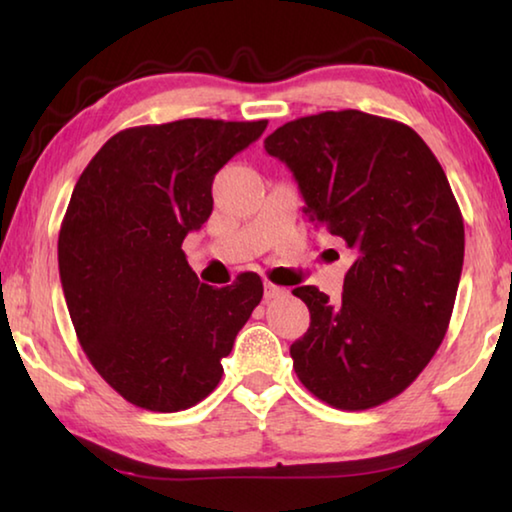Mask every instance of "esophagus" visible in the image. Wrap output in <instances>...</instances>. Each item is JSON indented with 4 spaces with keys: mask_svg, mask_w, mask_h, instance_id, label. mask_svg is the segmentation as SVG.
Here are the masks:
<instances>
[{
    "mask_svg": "<svg viewBox=\"0 0 512 512\" xmlns=\"http://www.w3.org/2000/svg\"><path fill=\"white\" fill-rule=\"evenodd\" d=\"M284 293H287V289L275 287V284H271V282H266V284H264V298H266V300L280 298V296H284Z\"/></svg>",
    "mask_w": 512,
    "mask_h": 512,
    "instance_id": "obj_1",
    "label": "esophagus"
}]
</instances>
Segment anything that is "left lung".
Segmentation results:
<instances>
[{"mask_svg": "<svg viewBox=\"0 0 512 512\" xmlns=\"http://www.w3.org/2000/svg\"><path fill=\"white\" fill-rule=\"evenodd\" d=\"M264 149L296 178L311 223L354 250L343 296L298 287L311 323L291 345L307 391L363 411L400 395L443 343L461 282L463 216L406 124L361 110L293 119Z\"/></svg>", "mask_w": 512, "mask_h": 512, "instance_id": "obj_1", "label": "left lung"}]
</instances>
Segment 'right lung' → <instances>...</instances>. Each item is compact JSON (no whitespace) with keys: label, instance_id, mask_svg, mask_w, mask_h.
Wrapping results in <instances>:
<instances>
[{"label":"right lung","instance_id":"right-lung-1","mask_svg":"<svg viewBox=\"0 0 512 512\" xmlns=\"http://www.w3.org/2000/svg\"><path fill=\"white\" fill-rule=\"evenodd\" d=\"M266 119L126 128L81 173L58 235L65 302L83 352L140 409L173 413L221 381L223 357L262 300L257 273L198 282L183 253L212 214V180Z\"/></svg>","mask_w":512,"mask_h":512}]
</instances>
